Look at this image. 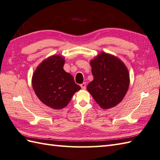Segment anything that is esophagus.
<instances>
[{
	"label": "esophagus",
	"instance_id": "obj_1",
	"mask_svg": "<svg viewBox=\"0 0 160 160\" xmlns=\"http://www.w3.org/2000/svg\"><path fill=\"white\" fill-rule=\"evenodd\" d=\"M80 86H81V88H82L83 90H86V83H81V84L80 85Z\"/></svg>",
	"mask_w": 160,
	"mask_h": 160
}]
</instances>
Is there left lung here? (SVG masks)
I'll return each instance as SVG.
<instances>
[{
  "label": "left lung",
  "instance_id": "8db88e82",
  "mask_svg": "<svg viewBox=\"0 0 160 160\" xmlns=\"http://www.w3.org/2000/svg\"><path fill=\"white\" fill-rule=\"evenodd\" d=\"M94 79L87 90L104 109L115 107L125 97L129 86L128 69L117 57L101 52L90 61Z\"/></svg>",
  "mask_w": 160,
  "mask_h": 160
}]
</instances>
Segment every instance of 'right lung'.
<instances>
[{
	"instance_id": "obj_1",
	"label": "right lung",
	"mask_w": 160,
	"mask_h": 160,
	"mask_svg": "<svg viewBox=\"0 0 160 160\" xmlns=\"http://www.w3.org/2000/svg\"><path fill=\"white\" fill-rule=\"evenodd\" d=\"M65 59L59 55L48 57L38 65L32 77V86L38 98L54 109L65 108L81 89L73 77L63 70Z\"/></svg>"
}]
</instances>
